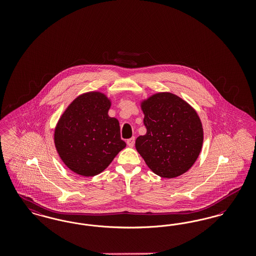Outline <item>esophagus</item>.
I'll return each mask as SVG.
<instances>
[{"instance_id":"esophagus-1","label":"esophagus","mask_w":256,"mask_h":256,"mask_svg":"<svg viewBox=\"0 0 256 256\" xmlns=\"http://www.w3.org/2000/svg\"><path fill=\"white\" fill-rule=\"evenodd\" d=\"M134 143H135V138H134V137H132L130 139H128V140L126 141L128 146H130V148H132V146H134Z\"/></svg>"}]
</instances>
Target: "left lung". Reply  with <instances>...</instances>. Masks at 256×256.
I'll list each match as a JSON object with an SVG mask.
<instances>
[{"mask_svg": "<svg viewBox=\"0 0 256 256\" xmlns=\"http://www.w3.org/2000/svg\"><path fill=\"white\" fill-rule=\"evenodd\" d=\"M145 135L135 148L146 166L164 178L180 176L198 158L204 143L202 124L195 108L170 92H159L140 100Z\"/></svg>", "mask_w": 256, "mask_h": 256, "instance_id": "8db88e82", "label": "left lung"}]
</instances>
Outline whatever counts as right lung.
<instances>
[{
    "label": "right lung",
    "mask_w": 256,
    "mask_h": 256,
    "mask_svg": "<svg viewBox=\"0 0 256 256\" xmlns=\"http://www.w3.org/2000/svg\"><path fill=\"white\" fill-rule=\"evenodd\" d=\"M111 104L102 92H86L74 100L56 122L54 146L74 174L97 176L126 146L121 139L120 122L108 115Z\"/></svg>",
    "instance_id": "right-lung-1"
}]
</instances>
